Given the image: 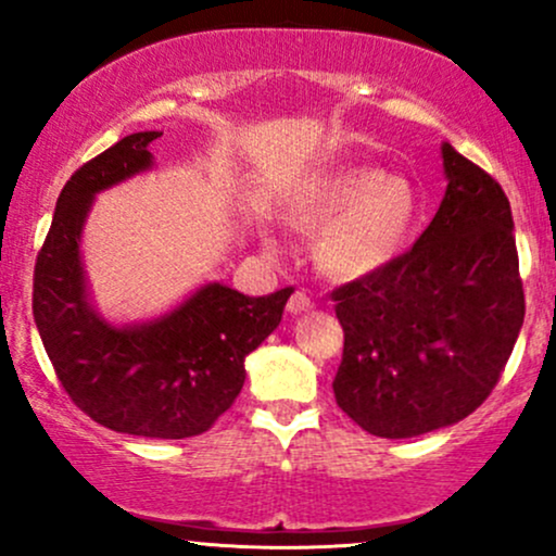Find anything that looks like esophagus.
Returning <instances> with one entry per match:
<instances>
[{"mask_svg":"<svg viewBox=\"0 0 556 556\" xmlns=\"http://www.w3.org/2000/svg\"><path fill=\"white\" fill-rule=\"evenodd\" d=\"M311 308H314V300L305 295L303 290H295L290 300H287V311H290V314H305V311Z\"/></svg>","mask_w":556,"mask_h":556,"instance_id":"obj_1","label":"esophagus"}]
</instances>
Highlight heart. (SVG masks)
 <instances>
[{
	"mask_svg": "<svg viewBox=\"0 0 556 556\" xmlns=\"http://www.w3.org/2000/svg\"><path fill=\"white\" fill-rule=\"evenodd\" d=\"M295 219L305 229H327L318 261L331 277L358 279L397 256L416 219V195L381 169L350 167L318 185Z\"/></svg>",
	"mask_w": 556,
	"mask_h": 556,
	"instance_id": "heart-1",
	"label": "heart"
}]
</instances>
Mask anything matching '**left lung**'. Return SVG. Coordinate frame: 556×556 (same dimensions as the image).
<instances>
[{
	"instance_id": "left-lung-1",
	"label": "left lung",
	"mask_w": 556,
	"mask_h": 556,
	"mask_svg": "<svg viewBox=\"0 0 556 556\" xmlns=\"http://www.w3.org/2000/svg\"><path fill=\"white\" fill-rule=\"evenodd\" d=\"M446 193L384 269L331 292L344 331L337 405L363 431L420 437L468 418L513 355L526 295L502 185L442 146Z\"/></svg>"
}]
</instances>
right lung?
Wrapping results in <instances>:
<instances>
[{"label":"right lung","mask_w":556,"mask_h":556,"mask_svg":"<svg viewBox=\"0 0 556 556\" xmlns=\"http://www.w3.org/2000/svg\"><path fill=\"white\" fill-rule=\"evenodd\" d=\"M162 132H132L86 162L56 198L36 256L34 318L67 397L96 424L146 439H188L232 407L245 355L282 321L292 287L248 298L203 285L172 314L114 327L93 311L80 264V232L93 195L154 164Z\"/></svg>","instance_id":"add662e5"}]
</instances>
